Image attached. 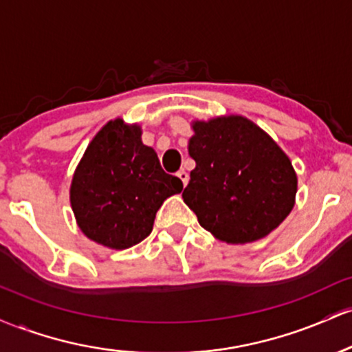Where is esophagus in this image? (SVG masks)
I'll return each mask as SVG.
<instances>
[{
	"mask_svg": "<svg viewBox=\"0 0 352 352\" xmlns=\"http://www.w3.org/2000/svg\"><path fill=\"white\" fill-rule=\"evenodd\" d=\"M177 177H179L182 184H184V187H185V185L188 184V173L185 172V170H180V172H177Z\"/></svg>",
	"mask_w": 352,
	"mask_h": 352,
	"instance_id": "esophagus-1",
	"label": "esophagus"
}]
</instances>
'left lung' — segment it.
<instances>
[{
	"label": "left lung",
	"mask_w": 352,
	"mask_h": 352,
	"mask_svg": "<svg viewBox=\"0 0 352 352\" xmlns=\"http://www.w3.org/2000/svg\"><path fill=\"white\" fill-rule=\"evenodd\" d=\"M184 201L199 223L227 243H252L273 232L292 212L296 173L266 132L241 116L193 124Z\"/></svg>",
	"instance_id": "1"
}]
</instances>
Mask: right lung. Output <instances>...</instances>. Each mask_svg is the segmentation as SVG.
<instances>
[{
	"label": "right lung",
	"instance_id": "add662e5",
	"mask_svg": "<svg viewBox=\"0 0 352 352\" xmlns=\"http://www.w3.org/2000/svg\"><path fill=\"white\" fill-rule=\"evenodd\" d=\"M139 125L111 120L84 152L71 185L79 228L96 243L131 248L151 235L157 210L184 188L140 140Z\"/></svg>",
	"mask_w": 352,
	"mask_h": 352
}]
</instances>
